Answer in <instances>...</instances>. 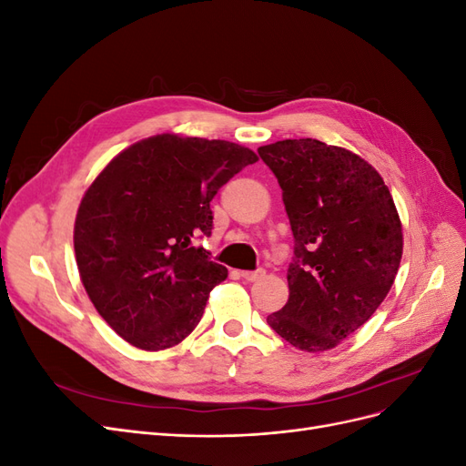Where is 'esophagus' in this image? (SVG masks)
Masks as SVG:
<instances>
[{"instance_id": "1", "label": "esophagus", "mask_w": 466, "mask_h": 466, "mask_svg": "<svg viewBox=\"0 0 466 466\" xmlns=\"http://www.w3.org/2000/svg\"><path fill=\"white\" fill-rule=\"evenodd\" d=\"M264 274H266V272L260 268V270H255V272H241V278L247 279V281H257V279L264 278Z\"/></svg>"}]
</instances>
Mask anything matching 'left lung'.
I'll return each mask as SVG.
<instances>
[{
  "mask_svg": "<svg viewBox=\"0 0 466 466\" xmlns=\"http://www.w3.org/2000/svg\"><path fill=\"white\" fill-rule=\"evenodd\" d=\"M276 175L295 238L289 298L268 324L303 351H327L368 322L402 258L389 187L360 155L313 137L258 147Z\"/></svg>",
  "mask_w": 466,
  "mask_h": 466,
  "instance_id": "8db88e82",
  "label": "left lung"
}]
</instances>
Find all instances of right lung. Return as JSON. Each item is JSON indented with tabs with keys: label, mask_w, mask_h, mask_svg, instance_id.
Instances as JSON below:
<instances>
[{
	"label": "right lung",
	"mask_w": 466,
	"mask_h": 466,
	"mask_svg": "<svg viewBox=\"0 0 466 466\" xmlns=\"http://www.w3.org/2000/svg\"><path fill=\"white\" fill-rule=\"evenodd\" d=\"M257 153L225 139L157 134L112 159L77 208L74 248L91 303L126 342L180 344L228 278L194 238L211 233L218 190Z\"/></svg>",
	"instance_id": "right-lung-1"
}]
</instances>
